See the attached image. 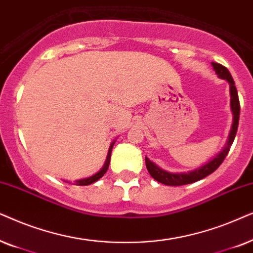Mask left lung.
<instances>
[{
	"label": "left lung",
	"instance_id": "left-lung-1",
	"mask_svg": "<svg viewBox=\"0 0 253 253\" xmlns=\"http://www.w3.org/2000/svg\"><path fill=\"white\" fill-rule=\"evenodd\" d=\"M211 66H213L215 73H216L217 75L221 77V79L227 80L229 85H230L231 111H232V114H234V123H232L231 132H230V135H229L227 146H225L224 149L222 150L221 153L214 158V160H211L210 163L205 164L204 167L199 168V169L190 171V172H187V173L167 172V171L160 169L156 164H154L153 162H151L150 160H148V158L146 157V167H147L148 171H149L150 176L153 177L155 180L160 181V183H162V184L169 185V186H180V185L195 183V181H198V180L203 179V178H205V177H207L208 174L213 173L214 171L221 166L222 162L224 161L225 156L228 155L229 150H230L232 142H234V139H235V136H236L237 128H238V120H240V110H241L237 89H236V86H235V82H234V80H232L230 73H229V70L225 68L224 66H222V65H220V63H216V62H211Z\"/></svg>",
	"mask_w": 253,
	"mask_h": 253
}]
</instances>
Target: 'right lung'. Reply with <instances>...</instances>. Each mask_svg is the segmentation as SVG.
<instances>
[{
	"instance_id": "obj_1",
	"label": "right lung",
	"mask_w": 253,
	"mask_h": 253,
	"mask_svg": "<svg viewBox=\"0 0 253 253\" xmlns=\"http://www.w3.org/2000/svg\"><path fill=\"white\" fill-rule=\"evenodd\" d=\"M114 142L111 144L110 146V149H109V153H107V157H106V162H105V166L103 167V169L99 171V172H97L96 174H93L91 177H87V178H84V179H80V180H75L74 181V185H80V186H85V185H90L92 183H95L99 179V178H102L105 172L109 169V166H110V158H111V151H112V147H113ZM67 183H69V181H67ZM70 184V183H69Z\"/></svg>"
}]
</instances>
